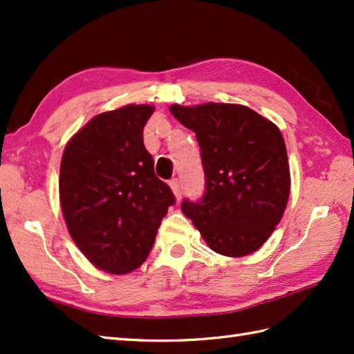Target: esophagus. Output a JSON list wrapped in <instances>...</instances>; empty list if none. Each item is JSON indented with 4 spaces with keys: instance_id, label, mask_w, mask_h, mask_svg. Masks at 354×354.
I'll return each mask as SVG.
<instances>
[{
    "instance_id": "esophagus-1",
    "label": "esophagus",
    "mask_w": 354,
    "mask_h": 354,
    "mask_svg": "<svg viewBox=\"0 0 354 354\" xmlns=\"http://www.w3.org/2000/svg\"><path fill=\"white\" fill-rule=\"evenodd\" d=\"M170 187H171L173 193H175L176 199H181V196H183V184H181V179L173 178L171 181H170Z\"/></svg>"
}]
</instances>
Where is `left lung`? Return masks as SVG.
<instances>
[{"instance_id":"8db88e82","label":"left lung","mask_w":354,"mask_h":354,"mask_svg":"<svg viewBox=\"0 0 354 354\" xmlns=\"http://www.w3.org/2000/svg\"><path fill=\"white\" fill-rule=\"evenodd\" d=\"M170 112L196 133L205 175L199 201L184 199L193 221L217 254L257 251L281 221L290 192L288 152L278 127L248 106L171 104Z\"/></svg>"}]
</instances>
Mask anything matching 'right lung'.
Returning <instances> with one entry per match:
<instances>
[{
  "label": "right lung",
  "instance_id": "add662e5",
  "mask_svg": "<svg viewBox=\"0 0 354 354\" xmlns=\"http://www.w3.org/2000/svg\"><path fill=\"white\" fill-rule=\"evenodd\" d=\"M152 112L149 104L103 112L64 150L59 194L66 227L85 257L111 274L131 272L147 259L176 202L142 141Z\"/></svg>",
  "mask_w": 354,
  "mask_h": 354
}]
</instances>
